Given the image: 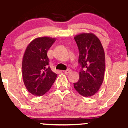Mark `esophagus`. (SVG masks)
Returning a JSON list of instances; mask_svg holds the SVG:
<instances>
[{
    "label": "esophagus",
    "mask_w": 128,
    "mask_h": 128,
    "mask_svg": "<svg viewBox=\"0 0 128 128\" xmlns=\"http://www.w3.org/2000/svg\"><path fill=\"white\" fill-rule=\"evenodd\" d=\"M64 72H65L66 74H68V73H70V72H72V70L70 69H67V70H64Z\"/></svg>",
    "instance_id": "1"
}]
</instances>
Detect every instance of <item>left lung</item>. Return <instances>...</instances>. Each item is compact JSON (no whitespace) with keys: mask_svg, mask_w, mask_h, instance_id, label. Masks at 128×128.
<instances>
[{"mask_svg":"<svg viewBox=\"0 0 128 128\" xmlns=\"http://www.w3.org/2000/svg\"><path fill=\"white\" fill-rule=\"evenodd\" d=\"M74 40L79 51L81 67L79 80L74 83V88L84 96L96 94L102 86L105 70V56L100 40L93 33H81Z\"/></svg>","mask_w":128,"mask_h":128,"instance_id":"left-lung-1","label":"left lung"}]
</instances>
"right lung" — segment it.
<instances>
[{
    "label": "right lung",
    "instance_id": "add662e5",
    "mask_svg": "<svg viewBox=\"0 0 128 128\" xmlns=\"http://www.w3.org/2000/svg\"><path fill=\"white\" fill-rule=\"evenodd\" d=\"M56 41L44 36L33 40L27 46L22 60V76L27 90L41 96L51 88L57 74L49 66L47 52Z\"/></svg>",
    "mask_w": 128,
    "mask_h": 128
}]
</instances>
